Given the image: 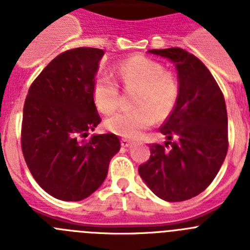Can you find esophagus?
<instances>
[{"label":"esophagus","instance_id":"esophagus-1","mask_svg":"<svg viewBox=\"0 0 250 250\" xmlns=\"http://www.w3.org/2000/svg\"><path fill=\"white\" fill-rule=\"evenodd\" d=\"M130 144H131V141L129 139H121V146L123 147L130 146Z\"/></svg>","mask_w":250,"mask_h":250}]
</instances>
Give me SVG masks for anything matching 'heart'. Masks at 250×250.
<instances>
[{"label": "heart", "mask_w": 250, "mask_h": 250, "mask_svg": "<svg viewBox=\"0 0 250 250\" xmlns=\"http://www.w3.org/2000/svg\"><path fill=\"white\" fill-rule=\"evenodd\" d=\"M118 77L127 90L138 89L134 105L136 109L118 112L106 121L107 130L123 138H138L156 118L164 120L175 109L180 95V83L173 71L165 70L158 61L145 56L124 60L118 67ZM120 86L107 75L94 83L92 96L98 109L110 115L120 106Z\"/></svg>", "instance_id": "heart-1"}]
</instances>
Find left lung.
<instances>
[{"label": "left lung", "instance_id": "8db88e82", "mask_svg": "<svg viewBox=\"0 0 250 250\" xmlns=\"http://www.w3.org/2000/svg\"><path fill=\"white\" fill-rule=\"evenodd\" d=\"M176 63L180 95L161 125L164 145L150 144L139 174L160 199L184 202L204 191L228 151V115L219 85L207 66L180 47L149 50Z\"/></svg>", "mask_w": 250, "mask_h": 250}]
</instances>
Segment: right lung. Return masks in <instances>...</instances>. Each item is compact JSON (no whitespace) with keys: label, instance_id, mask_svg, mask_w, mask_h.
Instances as JSON below:
<instances>
[{"label":"right lung","instance_id":"add662e5","mask_svg":"<svg viewBox=\"0 0 250 250\" xmlns=\"http://www.w3.org/2000/svg\"><path fill=\"white\" fill-rule=\"evenodd\" d=\"M101 48L57 55L31 83L23 105L21 147L28 170L46 193L79 202L104 183L120 150L115 134L89 132L101 123L94 96Z\"/></svg>","mask_w":250,"mask_h":250}]
</instances>
